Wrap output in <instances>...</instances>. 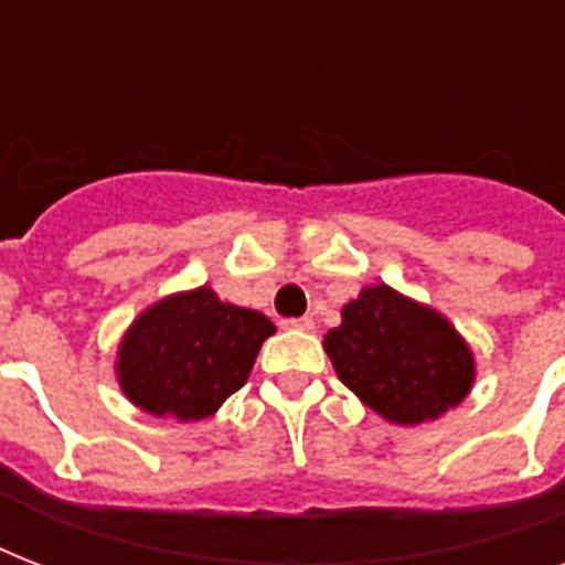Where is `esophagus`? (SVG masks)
I'll return each instance as SVG.
<instances>
[{"label": "esophagus", "instance_id": "34e87169", "mask_svg": "<svg viewBox=\"0 0 565 565\" xmlns=\"http://www.w3.org/2000/svg\"><path fill=\"white\" fill-rule=\"evenodd\" d=\"M284 328H296V331H310L313 328V319L310 317H299V319H284Z\"/></svg>", "mask_w": 565, "mask_h": 565}]
</instances>
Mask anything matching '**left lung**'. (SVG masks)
Listing matches in <instances>:
<instances>
[{"label": "left lung", "mask_w": 565, "mask_h": 565, "mask_svg": "<svg viewBox=\"0 0 565 565\" xmlns=\"http://www.w3.org/2000/svg\"><path fill=\"white\" fill-rule=\"evenodd\" d=\"M337 375L361 402L398 425H419L466 398L475 377L469 345L437 310L386 284L361 290L326 334Z\"/></svg>", "instance_id": "left-lung-1"}]
</instances>
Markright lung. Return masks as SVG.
Here are the masks:
<instances>
[{"instance_id": "obj_1", "label": "right lung", "mask_w": 565, "mask_h": 565, "mask_svg": "<svg viewBox=\"0 0 565 565\" xmlns=\"http://www.w3.org/2000/svg\"><path fill=\"white\" fill-rule=\"evenodd\" d=\"M275 326L199 287L158 301L119 345L122 393L152 416L204 419L246 384L260 343Z\"/></svg>"}]
</instances>
